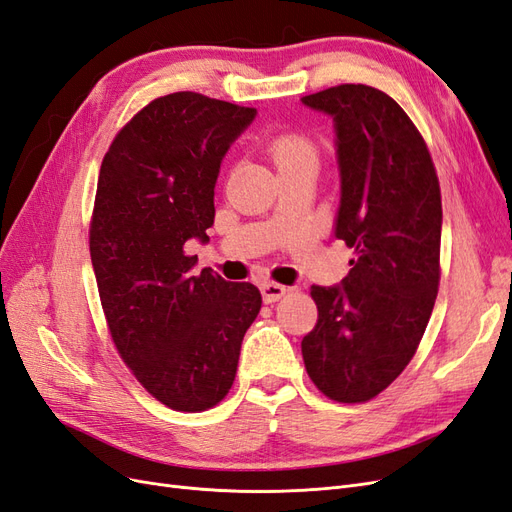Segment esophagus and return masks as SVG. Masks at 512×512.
<instances>
[{"mask_svg":"<svg viewBox=\"0 0 512 512\" xmlns=\"http://www.w3.org/2000/svg\"><path fill=\"white\" fill-rule=\"evenodd\" d=\"M260 292H262V299H265V303H275L282 297H286L288 288L282 284H275V282H265L260 286Z\"/></svg>","mask_w":512,"mask_h":512,"instance_id":"esophagus-1","label":"esophagus"}]
</instances>
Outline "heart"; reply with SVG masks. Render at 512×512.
<instances>
[{
    "instance_id": "obj_1",
    "label": "heart",
    "mask_w": 512,
    "mask_h": 512,
    "mask_svg": "<svg viewBox=\"0 0 512 512\" xmlns=\"http://www.w3.org/2000/svg\"><path fill=\"white\" fill-rule=\"evenodd\" d=\"M267 151L277 166V170H288L294 166H316L320 153L312 138L301 132H282L275 134L267 143Z\"/></svg>"
}]
</instances>
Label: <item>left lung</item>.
I'll list each match as a JSON object with an SVG mask.
<instances>
[{
    "label": "left lung",
    "instance_id": "8db88e82",
    "mask_svg": "<svg viewBox=\"0 0 512 512\" xmlns=\"http://www.w3.org/2000/svg\"><path fill=\"white\" fill-rule=\"evenodd\" d=\"M303 104L333 117L342 200L335 237L354 258L342 286H312L318 322L301 352L339 404L380 395L416 354L440 286L442 196L423 134L391 96L335 85Z\"/></svg>",
    "mask_w": 512,
    "mask_h": 512
}]
</instances>
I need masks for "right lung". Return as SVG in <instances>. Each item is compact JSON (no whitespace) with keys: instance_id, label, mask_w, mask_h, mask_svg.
<instances>
[{"instance_id":"obj_1","label":"right lung","mask_w":512,"mask_h":512,"mask_svg":"<svg viewBox=\"0 0 512 512\" xmlns=\"http://www.w3.org/2000/svg\"><path fill=\"white\" fill-rule=\"evenodd\" d=\"M254 115L177 91L143 106L100 166L89 254L106 327L143 389L177 412L228 395L262 305L254 284L194 273L196 256L183 250L192 237L209 239L222 158Z\"/></svg>"}]
</instances>
